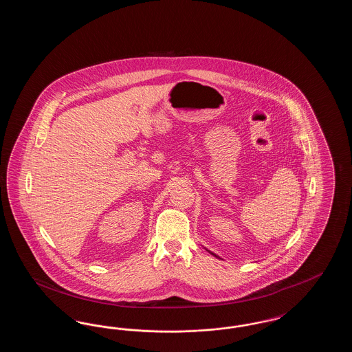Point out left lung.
I'll return each instance as SVG.
<instances>
[{
	"mask_svg": "<svg viewBox=\"0 0 352 352\" xmlns=\"http://www.w3.org/2000/svg\"><path fill=\"white\" fill-rule=\"evenodd\" d=\"M210 252V251H208ZM210 253H212V252H210ZM212 254H214V256H215V257H219V256H217V254H215V253H212ZM219 258H220V257H219Z\"/></svg>",
	"mask_w": 352,
	"mask_h": 352,
	"instance_id": "obj_1",
	"label": "left lung"
}]
</instances>
